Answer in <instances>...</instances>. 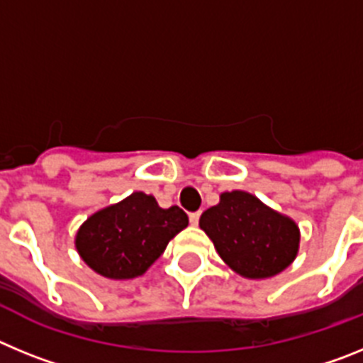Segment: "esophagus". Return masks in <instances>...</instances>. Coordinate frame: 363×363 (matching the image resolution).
Wrapping results in <instances>:
<instances>
[{
	"instance_id": "obj_1",
	"label": "esophagus",
	"mask_w": 363,
	"mask_h": 363,
	"mask_svg": "<svg viewBox=\"0 0 363 363\" xmlns=\"http://www.w3.org/2000/svg\"><path fill=\"white\" fill-rule=\"evenodd\" d=\"M200 216H201V211H196V213L189 214V220H191L192 225H198V221H200Z\"/></svg>"
}]
</instances>
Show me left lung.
<instances>
[{"mask_svg":"<svg viewBox=\"0 0 363 363\" xmlns=\"http://www.w3.org/2000/svg\"><path fill=\"white\" fill-rule=\"evenodd\" d=\"M200 227L213 240L220 258L252 280L274 277L298 255L296 223L245 191L223 192L220 203L201 214Z\"/></svg>","mask_w":363,"mask_h":363,"instance_id":"left-lung-1","label":"left lung"}]
</instances>
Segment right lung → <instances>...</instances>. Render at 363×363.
<instances>
[{
    "mask_svg": "<svg viewBox=\"0 0 363 363\" xmlns=\"http://www.w3.org/2000/svg\"><path fill=\"white\" fill-rule=\"evenodd\" d=\"M187 225V214L178 205L162 209L150 194L133 192L86 218L76 234V249L101 277L130 280L142 277Z\"/></svg>",
    "mask_w": 363,
    "mask_h": 363,
    "instance_id": "1",
    "label": "right lung"
}]
</instances>
